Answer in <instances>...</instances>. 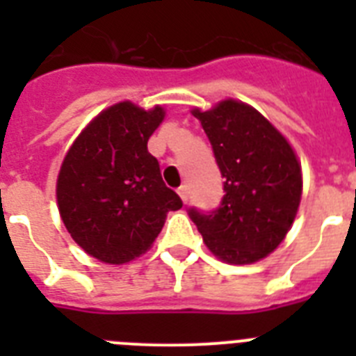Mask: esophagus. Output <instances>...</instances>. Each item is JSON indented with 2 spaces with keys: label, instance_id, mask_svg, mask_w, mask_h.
I'll use <instances>...</instances> for the list:
<instances>
[{
  "label": "esophagus",
  "instance_id": "34e87169",
  "mask_svg": "<svg viewBox=\"0 0 356 356\" xmlns=\"http://www.w3.org/2000/svg\"><path fill=\"white\" fill-rule=\"evenodd\" d=\"M178 194H180L181 201H184V203H187V201H188V188H187V185H181V187L178 188Z\"/></svg>",
  "mask_w": 356,
  "mask_h": 356
}]
</instances>
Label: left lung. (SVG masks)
I'll return each instance as SVG.
<instances>
[{"instance_id":"left-lung-1","label":"left lung","mask_w":356,"mask_h":356,"mask_svg":"<svg viewBox=\"0 0 356 356\" xmlns=\"http://www.w3.org/2000/svg\"><path fill=\"white\" fill-rule=\"evenodd\" d=\"M201 121L219 165L222 196L210 212L191 207L188 217L216 257L251 264L275 251L294 221L301 200V168L294 151L262 114L226 99Z\"/></svg>"}]
</instances>
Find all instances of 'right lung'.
Listing matches in <instances>:
<instances>
[{"instance_id": "right-lung-1", "label": "right lung", "mask_w": 356, "mask_h": 356, "mask_svg": "<svg viewBox=\"0 0 356 356\" xmlns=\"http://www.w3.org/2000/svg\"><path fill=\"white\" fill-rule=\"evenodd\" d=\"M163 110L122 102L97 115L74 140L56 181L65 228L83 251L106 264H127L159 237L165 216L181 209L163 184L147 140Z\"/></svg>"}]
</instances>
